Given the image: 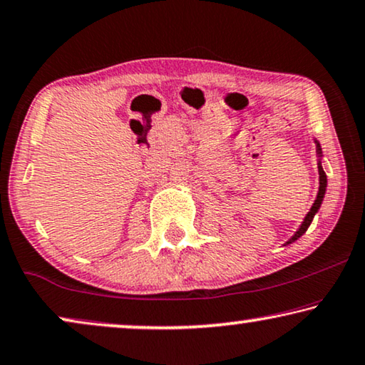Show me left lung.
<instances>
[{
	"instance_id": "left-lung-1",
	"label": "left lung",
	"mask_w": 365,
	"mask_h": 365,
	"mask_svg": "<svg viewBox=\"0 0 365 365\" xmlns=\"http://www.w3.org/2000/svg\"><path fill=\"white\" fill-rule=\"evenodd\" d=\"M314 142H316V150H317V155H319V163H317V170H319V192H317V197H316V200H314V203H312L311 210H309V212H307V215H306V217H304V222L301 223L299 230H297V232H296L294 235H292L289 240L286 241V245H291V243H294V241H296L297 238H301V236L306 233V230L309 228V225H311V222H312V218H314V215L317 213V210L321 208V203H322V200H324V195H326L327 177H326V172H324V168H322V162H321V158H322L321 143L317 142L316 138H314Z\"/></svg>"
}]
</instances>
